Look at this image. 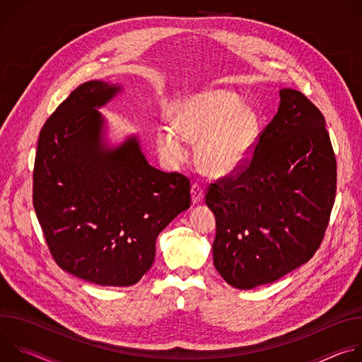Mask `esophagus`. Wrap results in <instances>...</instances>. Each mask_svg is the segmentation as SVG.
Instances as JSON below:
<instances>
[{"mask_svg": "<svg viewBox=\"0 0 362 362\" xmlns=\"http://www.w3.org/2000/svg\"><path fill=\"white\" fill-rule=\"evenodd\" d=\"M203 199V186L200 183H193L192 185V203H200Z\"/></svg>", "mask_w": 362, "mask_h": 362, "instance_id": "esophagus-1", "label": "esophagus"}]
</instances>
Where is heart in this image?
<instances>
[{
	"mask_svg": "<svg viewBox=\"0 0 362 362\" xmlns=\"http://www.w3.org/2000/svg\"><path fill=\"white\" fill-rule=\"evenodd\" d=\"M175 122L176 126H163L158 133L163 156L179 163L187 156L189 140L200 139V166L214 176L236 172L250 156L257 134L256 116L226 91L185 98L175 110Z\"/></svg>",
	"mask_w": 362,
	"mask_h": 362,
	"instance_id": "1",
	"label": "heart"
}]
</instances>
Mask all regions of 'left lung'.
Masks as SVG:
<instances>
[{
	"mask_svg": "<svg viewBox=\"0 0 362 362\" xmlns=\"http://www.w3.org/2000/svg\"><path fill=\"white\" fill-rule=\"evenodd\" d=\"M279 94L250 159L206 192L216 218L214 264L238 289L272 284L311 259L335 202L337 159L322 113L298 90Z\"/></svg>",
	"mask_w": 362,
	"mask_h": 362,
	"instance_id": "1",
	"label": "left lung"
}]
</instances>
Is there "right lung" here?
Here are the masks:
<instances>
[{
  "label": "right lung",
  "mask_w": 362,
  "mask_h": 362,
  "mask_svg": "<svg viewBox=\"0 0 362 362\" xmlns=\"http://www.w3.org/2000/svg\"><path fill=\"white\" fill-rule=\"evenodd\" d=\"M120 91L78 86L44 123L33 204L47 246L66 272L101 286H130L150 269L159 233L190 208V180L151 168L136 137L101 143L95 110Z\"/></svg>",
  "instance_id": "right-lung-1"
}]
</instances>
